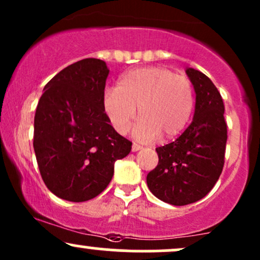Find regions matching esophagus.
<instances>
[{"instance_id":"1","label":"esophagus","mask_w":260,"mask_h":260,"mask_svg":"<svg viewBox=\"0 0 260 260\" xmlns=\"http://www.w3.org/2000/svg\"><path fill=\"white\" fill-rule=\"evenodd\" d=\"M140 149H143L142 145L137 144V143H133V145H132V151H138V150H140Z\"/></svg>"}]
</instances>
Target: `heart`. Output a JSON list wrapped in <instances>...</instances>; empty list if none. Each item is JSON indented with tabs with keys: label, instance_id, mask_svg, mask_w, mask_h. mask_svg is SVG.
Returning a JSON list of instances; mask_svg holds the SVG:
<instances>
[{
	"label": "heart",
	"instance_id": "1",
	"mask_svg": "<svg viewBox=\"0 0 260 260\" xmlns=\"http://www.w3.org/2000/svg\"><path fill=\"white\" fill-rule=\"evenodd\" d=\"M194 106L192 82L157 66L128 71L117 88H107L103 94L104 112L117 133L128 132L138 109L140 121L134 134L143 140L175 138L188 126Z\"/></svg>",
	"mask_w": 260,
	"mask_h": 260
}]
</instances>
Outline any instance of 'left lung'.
Masks as SVG:
<instances>
[{
	"label": "left lung",
	"mask_w": 260,
	"mask_h": 260,
	"mask_svg": "<svg viewBox=\"0 0 260 260\" xmlns=\"http://www.w3.org/2000/svg\"><path fill=\"white\" fill-rule=\"evenodd\" d=\"M196 90L192 123L175 142L156 148L159 162L147 176L149 189L160 201L187 205L213 189L225 164L228 124L221 95L204 73L187 68Z\"/></svg>",
	"instance_id": "1"
}]
</instances>
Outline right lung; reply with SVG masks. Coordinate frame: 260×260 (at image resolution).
<instances>
[{"instance_id": "1", "label": "right lung", "mask_w": 260, "mask_h": 260, "mask_svg": "<svg viewBox=\"0 0 260 260\" xmlns=\"http://www.w3.org/2000/svg\"><path fill=\"white\" fill-rule=\"evenodd\" d=\"M107 76L104 61L80 59L45 85L38 103L32 145L39 171L46 187L64 201L99 196L111 181L115 161L132 149L104 112Z\"/></svg>"}]
</instances>
